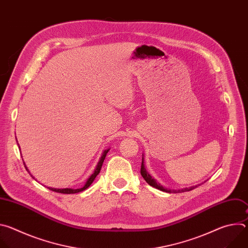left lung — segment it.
Returning a JSON list of instances; mask_svg holds the SVG:
<instances>
[{
    "label": "left lung",
    "mask_w": 248,
    "mask_h": 248,
    "mask_svg": "<svg viewBox=\"0 0 248 248\" xmlns=\"http://www.w3.org/2000/svg\"><path fill=\"white\" fill-rule=\"evenodd\" d=\"M140 172H141V175L143 176V179L146 181V183H147L149 186H153V187H155V188H157V189H159V190H161V191L168 192V193H179V192L189 191V190H192V189H194L195 187H197L198 186H200V185L203 184V183H201V184H199V185H196V186H190V187L178 188V189H170V188L164 187V186H161L155 179L152 178V176L150 175V173H149V172L147 171V170L145 169V166H144V156H143V154H142V163H141V170H140ZM205 182H206V181H205ZM205 182H204V183H205Z\"/></svg>",
    "instance_id": "obj_1"
}]
</instances>
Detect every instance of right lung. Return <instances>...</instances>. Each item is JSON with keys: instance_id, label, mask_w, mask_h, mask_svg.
<instances>
[{"instance_id": "1", "label": "right lung", "mask_w": 248, "mask_h": 248, "mask_svg": "<svg viewBox=\"0 0 248 248\" xmlns=\"http://www.w3.org/2000/svg\"><path fill=\"white\" fill-rule=\"evenodd\" d=\"M17 144H18V143H17ZM19 149H20V147H19ZM109 150H110V148H107V149L103 151L102 156H101V158H100V160H99V162H98V164H97V166H96V168H95V170H94L93 173H92V174L89 176V178L87 179V181H86L85 185H84L81 188H78V189H74V188H54V187H48V188H49L50 190L55 191V192L63 193V194H74V193H78V192H81V191L85 190L86 188H88V187L91 186V184L94 182V180H95L96 176L99 174V172H100V170H101V168H102V165H103V162H104V160H105V158H106V155H107V153L109 152ZM23 164H24L25 169H26V170H27V171L29 172V174L32 176L33 179H35L34 176L31 174V172L29 171V170L27 169V167H26V165H25L24 161H23Z\"/></svg>"}]
</instances>
